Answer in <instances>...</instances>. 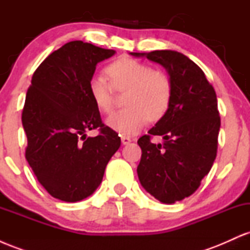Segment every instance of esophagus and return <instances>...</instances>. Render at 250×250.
Listing matches in <instances>:
<instances>
[{
  "instance_id": "esophagus-1",
  "label": "esophagus",
  "mask_w": 250,
  "mask_h": 250,
  "mask_svg": "<svg viewBox=\"0 0 250 250\" xmlns=\"http://www.w3.org/2000/svg\"><path fill=\"white\" fill-rule=\"evenodd\" d=\"M121 141H122V145H128V143L131 142V139L128 136H122Z\"/></svg>"
}]
</instances>
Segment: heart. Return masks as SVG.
<instances>
[{
    "label": "heart",
    "instance_id": "obj_1",
    "mask_svg": "<svg viewBox=\"0 0 250 250\" xmlns=\"http://www.w3.org/2000/svg\"><path fill=\"white\" fill-rule=\"evenodd\" d=\"M110 81L96 74L89 81V91L96 107L103 113L113 108L115 90H127L125 105L107 119L108 127L120 135H134L141 130L148 119L157 121L168 110L171 99V81L161 70H153L147 63L120 57L108 65Z\"/></svg>",
    "mask_w": 250,
    "mask_h": 250
}]
</instances>
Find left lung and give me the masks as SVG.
<instances>
[{
    "mask_svg": "<svg viewBox=\"0 0 250 250\" xmlns=\"http://www.w3.org/2000/svg\"><path fill=\"white\" fill-rule=\"evenodd\" d=\"M130 55L161 64L171 81L168 110L137 141L142 149L137 166L142 187L160 202L171 205L196 191L216 157L221 125L216 93L199 65L179 51ZM153 134L164 137L162 145L151 143Z\"/></svg>",
    "mask_w": 250,
    "mask_h": 250,
    "instance_id": "8db88e82",
    "label": "left lung"
}]
</instances>
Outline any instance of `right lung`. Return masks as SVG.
I'll list each match as a JSON object with an SVG mask.
<instances>
[{
	"label": "right lung",
	"instance_id": "right-lung-1",
	"mask_svg": "<svg viewBox=\"0 0 250 250\" xmlns=\"http://www.w3.org/2000/svg\"><path fill=\"white\" fill-rule=\"evenodd\" d=\"M114 54L82 41L65 43L39 65L27 91L25 159L43 188L64 202L90 196L121 146L119 134L103 125L89 91L96 64ZM97 127V137L86 136Z\"/></svg>",
	"mask_w": 250,
	"mask_h": 250
}]
</instances>
